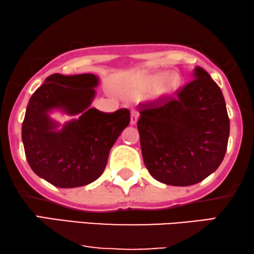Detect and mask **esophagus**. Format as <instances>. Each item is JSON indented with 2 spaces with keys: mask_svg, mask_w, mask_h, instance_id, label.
I'll return each mask as SVG.
<instances>
[{
  "mask_svg": "<svg viewBox=\"0 0 254 254\" xmlns=\"http://www.w3.org/2000/svg\"><path fill=\"white\" fill-rule=\"evenodd\" d=\"M137 119H138V113L136 111H131L130 113V124L131 125H135L137 123Z\"/></svg>",
  "mask_w": 254,
  "mask_h": 254,
  "instance_id": "1",
  "label": "esophagus"
}]
</instances>
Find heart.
<instances>
[{
    "label": "heart",
    "mask_w": 254,
    "mask_h": 254,
    "mask_svg": "<svg viewBox=\"0 0 254 254\" xmlns=\"http://www.w3.org/2000/svg\"><path fill=\"white\" fill-rule=\"evenodd\" d=\"M180 84V76L177 72H171V74H165L159 72L149 76L145 82L148 89H156L158 88L159 93H170L178 88Z\"/></svg>",
    "instance_id": "obj_1"
}]
</instances>
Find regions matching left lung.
<instances>
[{
	"instance_id": "1",
	"label": "left lung",
	"mask_w": 254,
	"mask_h": 254,
	"mask_svg": "<svg viewBox=\"0 0 254 254\" xmlns=\"http://www.w3.org/2000/svg\"><path fill=\"white\" fill-rule=\"evenodd\" d=\"M192 78L173 96L138 105L144 165L166 185L202 182L227 151L230 121L223 93L202 68L194 69Z\"/></svg>"
}]
</instances>
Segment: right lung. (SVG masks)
<instances>
[{"label": "right lung", "mask_w": 254, "mask_h": 254, "mask_svg": "<svg viewBox=\"0 0 254 254\" xmlns=\"http://www.w3.org/2000/svg\"><path fill=\"white\" fill-rule=\"evenodd\" d=\"M98 77L93 74L64 76L53 74L45 79L27 104L22 140L33 172L60 189L85 186L98 179L107 164L114 142L129 125V110L113 113L90 107ZM61 109L77 120L58 130L48 113Z\"/></svg>", "instance_id": "right-lung-1"}]
</instances>
